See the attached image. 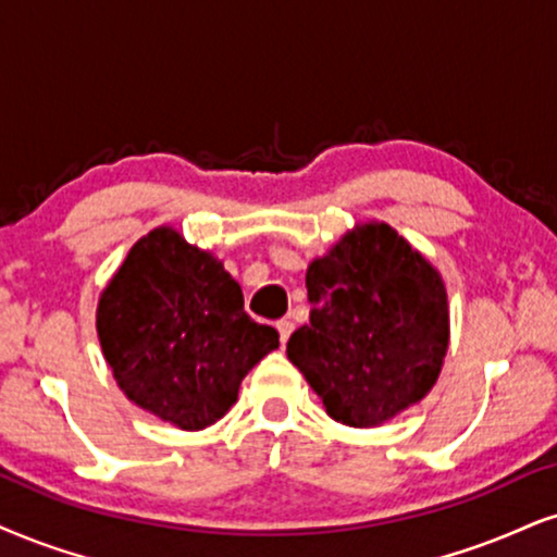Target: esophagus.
<instances>
[{"mask_svg":"<svg viewBox=\"0 0 557 557\" xmlns=\"http://www.w3.org/2000/svg\"><path fill=\"white\" fill-rule=\"evenodd\" d=\"M276 331H278L281 343H286V341H289L292 331H294V322H292V320H278V322H276Z\"/></svg>","mask_w":557,"mask_h":557,"instance_id":"esophagus-1","label":"esophagus"}]
</instances>
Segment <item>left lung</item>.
Masks as SVG:
<instances>
[{"label":"left lung","mask_w":557,"mask_h":557,"mask_svg":"<svg viewBox=\"0 0 557 557\" xmlns=\"http://www.w3.org/2000/svg\"><path fill=\"white\" fill-rule=\"evenodd\" d=\"M310 325L286 356L335 421L369 429L421 403L449 346L446 289L434 265L389 224L343 235L307 268Z\"/></svg>","instance_id":"1"}]
</instances>
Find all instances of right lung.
<instances>
[{
  "instance_id": "obj_1",
  "label": "right lung",
  "mask_w": 557,
  "mask_h": 557,
  "mask_svg": "<svg viewBox=\"0 0 557 557\" xmlns=\"http://www.w3.org/2000/svg\"><path fill=\"white\" fill-rule=\"evenodd\" d=\"M98 338L128 400L201 431L237 400L276 327L245 312L243 289L211 252L157 226L128 250L98 301Z\"/></svg>"
}]
</instances>
